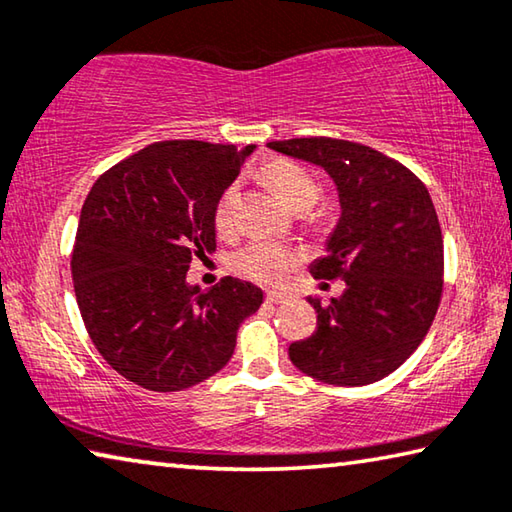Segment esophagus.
<instances>
[{
  "mask_svg": "<svg viewBox=\"0 0 512 512\" xmlns=\"http://www.w3.org/2000/svg\"><path fill=\"white\" fill-rule=\"evenodd\" d=\"M266 300L273 302V305H282V302L289 300V296H287V293H275V291H271V293H268V296H266Z\"/></svg>",
  "mask_w": 512,
  "mask_h": 512,
  "instance_id": "esophagus-1",
  "label": "esophagus"
}]
</instances>
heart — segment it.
Listing matches in <instances>:
<instances>
[{
    "instance_id": "b5f03b06",
    "label": "heart",
    "mask_w": 512,
    "mask_h": 512,
    "mask_svg": "<svg viewBox=\"0 0 512 512\" xmlns=\"http://www.w3.org/2000/svg\"><path fill=\"white\" fill-rule=\"evenodd\" d=\"M266 173L273 187L291 207L305 203L314 205L318 201L320 187L316 178L305 167H300V164L280 160L273 162ZM237 205L239 185L230 183L223 189L214 207V221L221 232H232L237 228ZM298 262L300 253L296 248L271 239H253L244 248H239L235 257H232V266H235L237 273L259 284H271V287L287 282Z\"/></svg>"
}]
</instances>
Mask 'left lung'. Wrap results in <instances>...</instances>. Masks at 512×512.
I'll return each mask as SVG.
<instances>
[{"mask_svg": "<svg viewBox=\"0 0 512 512\" xmlns=\"http://www.w3.org/2000/svg\"><path fill=\"white\" fill-rule=\"evenodd\" d=\"M268 149L323 167L341 216L327 255L311 264L345 291L318 314L316 332L289 345L293 366L334 386L384 379L418 350L443 296V232L422 180L370 146L332 137L268 142Z\"/></svg>", "mask_w": 512, "mask_h": 512, "instance_id": "8db88e82", "label": "left lung"}]
</instances>
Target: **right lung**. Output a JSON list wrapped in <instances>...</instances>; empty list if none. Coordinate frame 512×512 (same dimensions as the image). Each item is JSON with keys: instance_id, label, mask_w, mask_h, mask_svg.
<instances>
[{"instance_id": "obj_1", "label": "right lung", "mask_w": 512, "mask_h": 512, "mask_svg": "<svg viewBox=\"0 0 512 512\" xmlns=\"http://www.w3.org/2000/svg\"><path fill=\"white\" fill-rule=\"evenodd\" d=\"M255 146L155 142L121 160L85 198L72 253L85 329L121 377L183 391L230 361L237 329L264 293L239 277L187 282L216 248L214 207Z\"/></svg>"}]
</instances>
